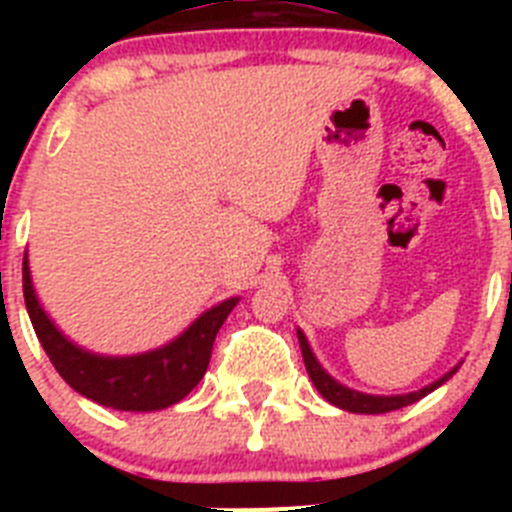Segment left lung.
Returning <instances> with one entry per match:
<instances>
[{
	"instance_id": "1",
	"label": "left lung",
	"mask_w": 512,
	"mask_h": 512,
	"mask_svg": "<svg viewBox=\"0 0 512 512\" xmlns=\"http://www.w3.org/2000/svg\"><path fill=\"white\" fill-rule=\"evenodd\" d=\"M297 341H300L307 374H310L312 384L318 387L320 395H323L330 405H336V408L348 410V413H359V415L390 413V410H400L405 408V405H413V402H418L420 397L431 395L433 390H438L443 382H449V379L456 374V369H459V364H456L454 369L443 374L441 379H436V382H431L428 387H423V390L418 392H408V395H366V392L351 390V387H346V384H341L338 379H333L328 372H325L323 366H320V361L315 359V354H312L310 343H307L305 333H302L300 328H297Z\"/></svg>"
}]
</instances>
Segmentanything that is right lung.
I'll return each mask as SVG.
<instances>
[{"label":"right lung","instance_id":"1","mask_svg":"<svg viewBox=\"0 0 512 512\" xmlns=\"http://www.w3.org/2000/svg\"><path fill=\"white\" fill-rule=\"evenodd\" d=\"M22 292L35 336L66 384L104 408L128 413H153L184 400L205 377L217 330L241 300L228 297L210 307L164 346L133 356H104L63 336V330L48 318L35 295L27 251L22 259Z\"/></svg>","mask_w":512,"mask_h":512}]
</instances>
